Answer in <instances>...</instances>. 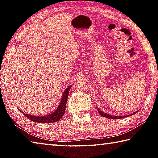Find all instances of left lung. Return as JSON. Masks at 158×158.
Wrapping results in <instances>:
<instances>
[{"mask_svg": "<svg viewBox=\"0 0 158 158\" xmlns=\"http://www.w3.org/2000/svg\"><path fill=\"white\" fill-rule=\"evenodd\" d=\"M98 109V113L100 114L101 116H104V117H106V118H112V119H118V118H125V117H127V116H111V115H109V114H106V113H104L103 111H102L100 109ZM138 112V111H135V112H134L133 114H130V115H129V116H131V115H133V114H135L136 113H137Z\"/></svg>", "mask_w": 158, "mask_h": 158, "instance_id": "8db88e82", "label": "left lung"}]
</instances>
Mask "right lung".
Masks as SVG:
<instances>
[{"label":"right lung","instance_id":"obj_1","mask_svg":"<svg viewBox=\"0 0 158 158\" xmlns=\"http://www.w3.org/2000/svg\"><path fill=\"white\" fill-rule=\"evenodd\" d=\"M71 87L72 85H69V86L67 87L65 90H64L63 97H62V99H61L59 105H58V106L57 107L56 110L52 114H48L47 116H32V115H29L26 113H23V111H21L22 112V113L24 114L28 119H30L31 121L35 123H55L58 121H59L61 118L63 117L64 114H65L67 100H68V94Z\"/></svg>","mask_w":158,"mask_h":158}]
</instances>
